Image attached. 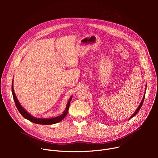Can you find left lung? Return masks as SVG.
Masks as SVG:
<instances>
[{"mask_svg": "<svg viewBox=\"0 0 158 158\" xmlns=\"http://www.w3.org/2000/svg\"><path fill=\"white\" fill-rule=\"evenodd\" d=\"M145 91H146V89H145ZM144 99H145V95H144V96H143V99H142V102H141V103H140V104L139 105V107H138V109L136 110V111L135 112V113L132 114L131 117L129 118V119H131V118H132V117H135V116L138 113V111H139V110H140V108L141 107H142V104H143V101H144Z\"/></svg>", "mask_w": 158, "mask_h": 158, "instance_id": "8db88e82", "label": "left lung"}]
</instances>
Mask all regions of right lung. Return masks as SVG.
I'll return each mask as SVG.
<instances>
[{"mask_svg": "<svg viewBox=\"0 0 158 158\" xmlns=\"http://www.w3.org/2000/svg\"><path fill=\"white\" fill-rule=\"evenodd\" d=\"M11 88H12L13 97V99H14V101H15L16 108H17V110H19L20 113L23 116V117L25 118H26L27 120H29V121H31L33 123H37V124H41V125H51V124H54V123H56L61 122L66 117V115L67 114V113H68V111H69V106H70V102L72 100V96H71V97L70 98L69 101L68 102V104H67V105H66V109H65L63 113L62 114L58 116V117H57L52 118H37L32 117V115H31L29 113H28L21 106V105L20 104L19 102L17 100V98H16V97L15 94L14 92L13 85H12Z\"/></svg>", "mask_w": 158, "mask_h": 158, "instance_id": "add662e5", "label": "right lung"}]
</instances>
